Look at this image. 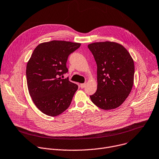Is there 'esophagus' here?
Wrapping results in <instances>:
<instances>
[{
	"instance_id": "esophagus-1",
	"label": "esophagus",
	"mask_w": 159,
	"mask_h": 159,
	"mask_svg": "<svg viewBox=\"0 0 159 159\" xmlns=\"http://www.w3.org/2000/svg\"><path fill=\"white\" fill-rule=\"evenodd\" d=\"M85 85H86V84L85 83H84V84H80V88H84L85 86Z\"/></svg>"
}]
</instances>
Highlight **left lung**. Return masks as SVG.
Returning a JSON list of instances; mask_svg holds the SVG:
<instances>
[{
  "instance_id": "left-lung-1",
  "label": "left lung",
  "mask_w": 159,
  "mask_h": 159,
  "mask_svg": "<svg viewBox=\"0 0 159 159\" xmlns=\"http://www.w3.org/2000/svg\"><path fill=\"white\" fill-rule=\"evenodd\" d=\"M97 64V91L90 98L101 109L120 107L131 93L134 64L127 50L115 42H94L88 45Z\"/></svg>"
}]
</instances>
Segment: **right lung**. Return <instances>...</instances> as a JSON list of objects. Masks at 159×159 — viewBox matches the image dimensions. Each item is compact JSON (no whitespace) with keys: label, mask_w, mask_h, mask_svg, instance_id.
<instances>
[{"label":"right lung","mask_w":159,"mask_h":159,"mask_svg":"<svg viewBox=\"0 0 159 159\" xmlns=\"http://www.w3.org/2000/svg\"><path fill=\"white\" fill-rule=\"evenodd\" d=\"M80 43L52 40L39 44L26 65L28 89L37 108L55 117L70 106L78 85L61 75L68 71L66 61Z\"/></svg>","instance_id":"right-lung-1"}]
</instances>
